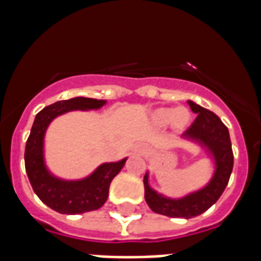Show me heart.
<instances>
[{
    "mask_svg": "<svg viewBox=\"0 0 261 261\" xmlns=\"http://www.w3.org/2000/svg\"><path fill=\"white\" fill-rule=\"evenodd\" d=\"M190 111L187 108H160L154 111L153 114V120L159 126H167L172 123L174 128H184L190 122Z\"/></svg>",
    "mask_w": 261,
    "mask_h": 261,
    "instance_id": "obj_1",
    "label": "heart"
}]
</instances>
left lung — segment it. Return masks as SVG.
<instances>
[{"mask_svg":"<svg viewBox=\"0 0 261 261\" xmlns=\"http://www.w3.org/2000/svg\"><path fill=\"white\" fill-rule=\"evenodd\" d=\"M191 110L198 116L184 133V138L194 139L208 150L215 163V172L204 188L187 195L181 199L165 198L157 194L149 186L147 173L143 177L145 199L151 210L157 214L172 218H192L208 210L219 199L226 188L233 171V150L230 135L222 120L211 111L192 101H188Z\"/></svg>","mask_w":261,"mask_h":261,"instance_id":"1","label":"left lung"}]
</instances>
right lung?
<instances>
[{"label": "right lung", "mask_w": 261, "mask_h": 261, "mask_svg": "<svg viewBox=\"0 0 261 261\" xmlns=\"http://www.w3.org/2000/svg\"><path fill=\"white\" fill-rule=\"evenodd\" d=\"M106 100L74 97L57 101L43 108L35 118L31 134L27 139L25 171L35 194L44 204L61 214H83L97 210L108 198L110 184L120 172L127 159L118 163L102 164L93 173L77 181H67L55 177L47 171L43 159L44 133L51 120L59 115L74 110H98Z\"/></svg>", "instance_id": "add662e5"}]
</instances>
